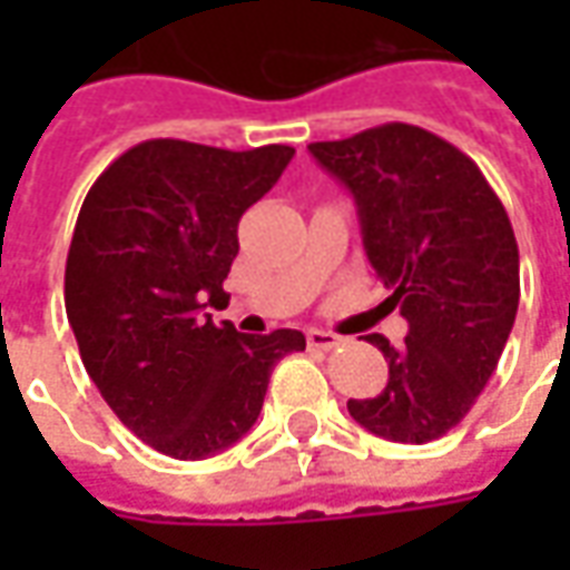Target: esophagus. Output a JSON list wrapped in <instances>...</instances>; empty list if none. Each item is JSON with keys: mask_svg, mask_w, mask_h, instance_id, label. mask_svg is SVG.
I'll return each instance as SVG.
<instances>
[{"mask_svg": "<svg viewBox=\"0 0 570 570\" xmlns=\"http://www.w3.org/2000/svg\"><path fill=\"white\" fill-rule=\"evenodd\" d=\"M305 338H308V347H317V351H333L342 345V335L330 333V330H308Z\"/></svg>", "mask_w": 570, "mask_h": 570, "instance_id": "esophagus-1", "label": "esophagus"}]
</instances>
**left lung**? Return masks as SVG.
Segmentation results:
<instances>
[{
    "label": "left lung",
    "instance_id": "1",
    "mask_svg": "<svg viewBox=\"0 0 570 570\" xmlns=\"http://www.w3.org/2000/svg\"><path fill=\"white\" fill-rule=\"evenodd\" d=\"M354 195L363 247L406 317V342H370L387 360L382 394L347 400L351 419L394 442H430L476 403L519 308V247L501 198L464 151L391 121L311 142Z\"/></svg>",
    "mask_w": 570,
    "mask_h": 570
}]
</instances>
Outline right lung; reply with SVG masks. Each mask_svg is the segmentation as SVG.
<instances>
[{
  "label": "right lung",
  "mask_w": 570,
  "mask_h": 570,
  "mask_svg": "<svg viewBox=\"0 0 570 570\" xmlns=\"http://www.w3.org/2000/svg\"><path fill=\"white\" fill-rule=\"evenodd\" d=\"M293 146L249 151L146 140L97 176L63 277L85 370L121 424L155 452L198 461L259 419L274 363L305 351L298 330L216 326L237 223L293 161Z\"/></svg>",
  "instance_id": "1"
}]
</instances>
